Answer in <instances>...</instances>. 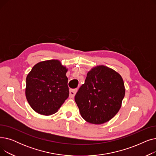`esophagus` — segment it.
I'll use <instances>...</instances> for the list:
<instances>
[{
  "mask_svg": "<svg viewBox=\"0 0 156 156\" xmlns=\"http://www.w3.org/2000/svg\"><path fill=\"white\" fill-rule=\"evenodd\" d=\"M78 90L76 88L75 89H70L69 90V97L70 98H73L75 97L76 93L77 92Z\"/></svg>",
  "mask_w": 156,
  "mask_h": 156,
  "instance_id": "1",
  "label": "esophagus"
}]
</instances>
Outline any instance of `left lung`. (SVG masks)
Wrapping results in <instances>:
<instances>
[{
  "label": "left lung",
  "instance_id": "obj_1",
  "mask_svg": "<svg viewBox=\"0 0 156 156\" xmlns=\"http://www.w3.org/2000/svg\"><path fill=\"white\" fill-rule=\"evenodd\" d=\"M125 94L124 81L114 69L97 66L88 71L75 101L81 116L87 122L101 125L118 113Z\"/></svg>",
  "mask_w": 156,
  "mask_h": 156
}]
</instances>
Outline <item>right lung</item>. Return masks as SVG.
Returning a JSON list of instances; mask_svg holds the SVG:
<instances>
[{"instance_id": "add662e5", "label": "right lung", "mask_w": 156, "mask_h": 156, "mask_svg": "<svg viewBox=\"0 0 156 156\" xmlns=\"http://www.w3.org/2000/svg\"><path fill=\"white\" fill-rule=\"evenodd\" d=\"M68 69L59 60L36 64L27 76L25 94L31 108L42 115L55 113L69 97Z\"/></svg>"}]
</instances>
